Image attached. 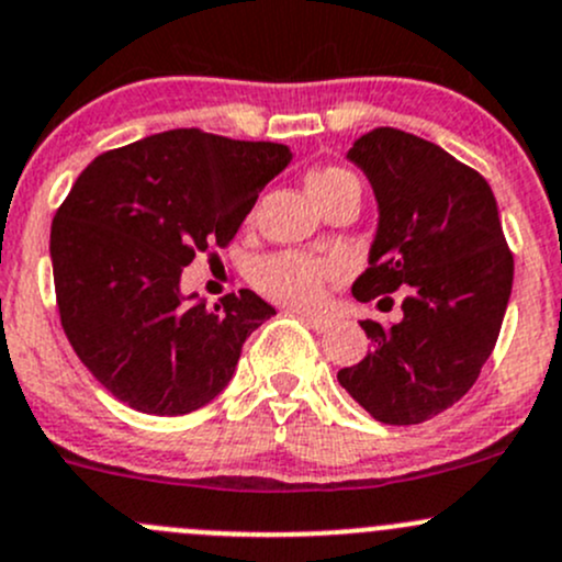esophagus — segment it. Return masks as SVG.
<instances>
[{"label": "esophagus", "instance_id": "34e87169", "mask_svg": "<svg viewBox=\"0 0 562 562\" xmlns=\"http://www.w3.org/2000/svg\"><path fill=\"white\" fill-rule=\"evenodd\" d=\"M299 315H302V321L307 323L310 328H315L317 334L328 331V328L334 326V321H331V317H326V315H313V313H299Z\"/></svg>", "mask_w": 562, "mask_h": 562}]
</instances>
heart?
Returning a JSON list of instances; mask_svg holds the SVG:
<instances>
[{"label":"heart","instance_id":"1","mask_svg":"<svg viewBox=\"0 0 562 562\" xmlns=\"http://www.w3.org/2000/svg\"><path fill=\"white\" fill-rule=\"evenodd\" d=\"M356 181L348 171L339 168H326V171H313L307 176V192L321 203L323 198L331 195L342 184ZM337 260H317L310 255L280 252L269 255L255 266V282L263 293H269L277 302L293 304V307H315L323 299V280L337 274Z\"/></svg>","mask_w":562,"mask_h":562}]
</instances>
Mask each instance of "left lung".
<instances>
[{
	"label": "left lung",
	"mask_w": 562,
	"mask_h": 562,
	"mask_svg": "<svg viewBox=\"0 0 562 562\" xmlns=\"http://www.w3.org/2000/svg\"><path fill=\"white\" fill-rule=\"evenodd\" d=\"M375 192L378 228L353 296L405 293L400 323L364 321L372 342L337 372L372 418L422 424L468 394L512 299L514 258L484 176L418 135L378 127L348 149Z\"/></svg>",
	"instance_id": "8db88e82"
}]
</instances>
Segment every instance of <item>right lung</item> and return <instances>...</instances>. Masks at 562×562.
I'll return each mask as SVG.
<instances>
[{
    "label": "right lung",
    "mask_w": 562,
    "mask_h": 562,
    "mask_svg": "<svg viewBox=\"0 0 562 562\" xmlns=\"http://www.w3.org/2000/svg\"><path fill=\"white\" fill-rule=\"evenodd\" d=\"M291 160L285 144L168 130L78 176L50 225L56 304L78 359L119 402L184 416L228 386L274 307L239 291L209 310L181 291V271L234 239Z\"/></svg>",
    "instance_id": "obj_1"
}]
</instances>
